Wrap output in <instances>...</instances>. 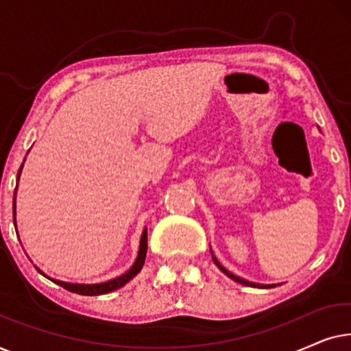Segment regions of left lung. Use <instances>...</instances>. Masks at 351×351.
I'll use <instances>...</instances> for the list:
<instances>
[{"instance_id": "obj_1", "label": "left lung", "mask_w": 351, "mask_h": 351, "mask_svg": "<svg viewBox=\"0 0 351 351\" xmlns=\"http://www.w3.org/2000/svg\"><path fill=\"white\" fill-rule=\"evenodd\" d=\"M213 258H214L215 265H217V267L220 268V270H222V271L225 273V275L230 276V278H232V280H234V281H237V282H241V285H244V286H252V287H256V286H258V287H268V286H265V285H256V282L246 281V280H243V278H239V276H234V275H232V273H230L228 270H225V268H223L222 265H220V263L217 262V258H215V257H213ZM271 286H273V285H271Z\"/></svg>"}]
</instances>
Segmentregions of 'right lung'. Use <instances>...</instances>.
Instances as JSON below:
<instances>
[{"mask_svg":"<svg viewBox=\"0 0 351 351\" xmlns=\"http://www.w3.org/2000/svg\"><path fill=\"white\" fill-rule=\"evenodd\" d=\"M22 166H21V169H19V176H21ZM14 195H16V193H14ZM14 223H16V198H14ZM145 256H147V228L143 230V233H142L141 249H138L137 261L132 265L131 270H129L128 273H124L123 276L114 278V280H110L107 282H100V285H71V282H64V281H57V280H52V281L57 282V285L62 286L66 291L76 292V294H81V295H102V294H107V292H112L114 289H119V287L126 285L129 280H132V278L142 270L143 263H145ZM36 270L43 273L40 268H36ZM43 275H45V273H43ZM49 280H51V278H49Z\"/></svg>","mask_w":351,"mask_h":351,"instance_id":"right-lung-1","label":"right lung"}]
</instances>
